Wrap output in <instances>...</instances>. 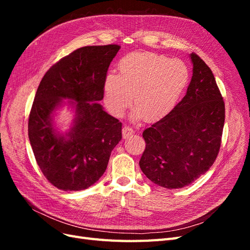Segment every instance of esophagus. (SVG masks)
Segmentation results:
<instances>
[{"label":"esophagus","mask_w":250,"mask_h":250,"mask_svg":"<svg viewBox=\"0 0 250 250\" xmlns=\"http://www.w3.org/2000/svg\"><path fill=\"white\" fill-rule=\"evenodd\" d=\"M122 133H123V138L127 139L128 137H130V135H132L134 133V130H133V128L130 126H124L122 129Z\"/></svg>","instance_id":"esophagus-1"}]
</instances>
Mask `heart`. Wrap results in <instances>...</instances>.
<instances>
[{"mask_svg": "<svg viewBox=\"0 0 250 250\" xmlns=\"http://www.w3.org/2000/svg\"><path fill=\"white\" fill-rule=\"evenodd\" d=\"M188 77V66L180 59L150 52L130 53L120 60L119 75L110 73L105 78V105L120 118L133 99L135 119H162L176 106Z\"/></svg>", "mask_w": 250, "mask_h": 250, "instance_id": "obj_1", "label": "heart"}]
</instances>
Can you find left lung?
<instances>
[{"label": "left lung", "mask_w": 250, "mask_h": 250, "mask_svg": "<svg viewBox=\"0 0 250 250\" xmlns=\"http://www.w3.org/2000/svg\"><path fill=\"white\" fill-rule=\"evenodd\" d=\"M193 76L173 110L144 130L146 148L140 167L166 188L188 186L214 164L220 150L225 106L208 64L191 54Z\"/></svg>", "instance_id": "left-lung-1"}]
</instances>
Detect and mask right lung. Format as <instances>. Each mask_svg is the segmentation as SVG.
Wrapping results in <instances>:
<instances>
[{
	"label": "right lung",
	"instance_id": "1",
	"mask_svg": "<svg viewBox=\"0 0 250 250\" xmlns=\"http://www.w3.org/2000/svg\"><path fill=\"white\" fill-rule=\"evenodd\" d=\"M118 44L87 46L52 65L42 77L29 115L28 135L35 160L50 184L63 191L94 185L107 168L122 139V123L103 110L108 66ZM62 99L75 101L77 118L69 133L60 135L51 123Z\"/></svg>",
	"mask_w": 250,
	"mask_h": 250
}]
</instances>
